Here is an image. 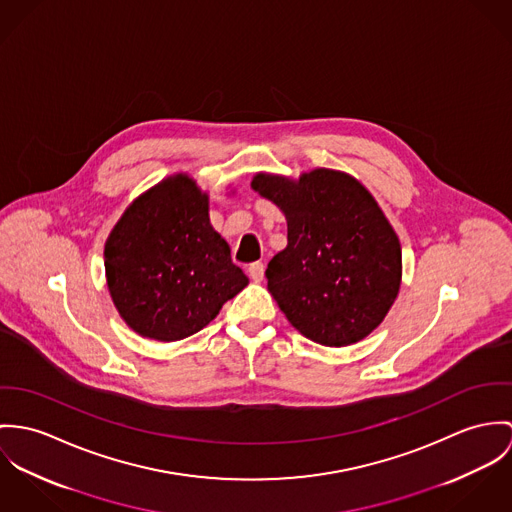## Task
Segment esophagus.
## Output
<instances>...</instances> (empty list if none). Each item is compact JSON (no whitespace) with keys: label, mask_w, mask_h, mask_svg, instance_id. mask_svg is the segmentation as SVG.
<instances>
[{"label":"esophagus","mask_w":512,"mask_h":512,"mask_svg":"<svg viewBox=\"0 0 512 512\" xmlns=\"http://www.w3.org/2000/svg\"><path fill=\"white\" fill-rule=\"evenodd\" d=\"M247 273H249L251 281L261 283V281H263V277H265V267H263V263H251V265H249V269H247Z\"/></svg>","instance_id":"1"}]
</instances>
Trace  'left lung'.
<instances>
[{"instance_id": "left-lung-1", "label": "left lung", "mask_w": 512, "mask_h": 512, "mask_svg": "<svg viewBox=\"0 0 512 512\" xmlns=\"http://www.w3.org/2000/svg\"><path fill=\"white\" fill-rule=\"evenodd\" d=\"M251 188L286 218L288 243L265 271L286 320L330 347L367 338L391 310L402 277L397 233L371 192L330 169L298 180L259 172Z\"/></svg>"}]
</instances>
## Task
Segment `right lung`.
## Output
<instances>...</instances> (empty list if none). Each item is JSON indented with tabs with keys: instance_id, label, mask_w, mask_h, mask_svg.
Wrapping results in <instances>:
<instances>
[{
	"instance_id": "1",
	"label": "right lung",
	"mask_w": 512,
	"mask_h": 512,
	"mask_svg": "<svg viewBox=\"0 0 512 512\" xmlns=\"http://www.w3.org/2000/svg\"><path fill=\"white\" fill-rule=\"evenodd\" d=\"M104 259L119 316L157 341L200 332L249 283L210 224L208 194L188 174L169 176L131 202Z\"/></svg>"
}]
</instances>
